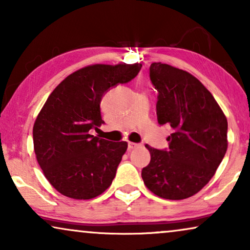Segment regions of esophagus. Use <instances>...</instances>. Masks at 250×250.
Wrapping results in <instances>:
<instances>
[{
  "label": "esophagus",
  "instance_id": "esophagus-1",
  "mask_svg": "<svg viewBox=\"0 0 250 250\" xmlns=\"http://www.w3.org/2000/svg\"><path fill=\"white\" fill-rule=\"evenodd\" d=\"M138 146H139V145H138V143H133V142H128V150H129V151H131V150H133V149L138 148Z\"/></svg>",
  "mask_w": 250,
  "mask_h": 250
}]
</instances>
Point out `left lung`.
<instances>
[{
	"instance_id": "obj_1",
	"label": "left lung",
	"mask_w": 250,
	"mask_h": 250,
	"mask_svg": "<svg viewBox=\"0 0 250 250\" xmlns=\"http://www.w3.org/2000/svg\"><path fill=\"white\" fill-rule=\"evenodd\" d=\"M150 80L158 91L157 118L174 129L168 150L148 145L150 163L141 176L164 199H187L214 176L228 149V121L213 95L186 70L153 62Z\"/></svg>"
}]
</instances>
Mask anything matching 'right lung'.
Here are the masks:
<instances>
[{"mask_svg":"<svg viewBox=\"0 0 250 250\" xmlns=\"http://www.w3.org/2000/svg\"><path fill=\"white\" fill-rule=\"evenodd\" d=\"M141 63L91 64L67 76L49 95L34 123L37 163L51 186L78 200L100 196L110 187L127 142L91 135L104 124L101 99L110 87L128 83Z\"/></svg>","mask_w":250,"mask_h":250,"instance_id":"right-lung-1","label":"right lung"}]
</instances>
